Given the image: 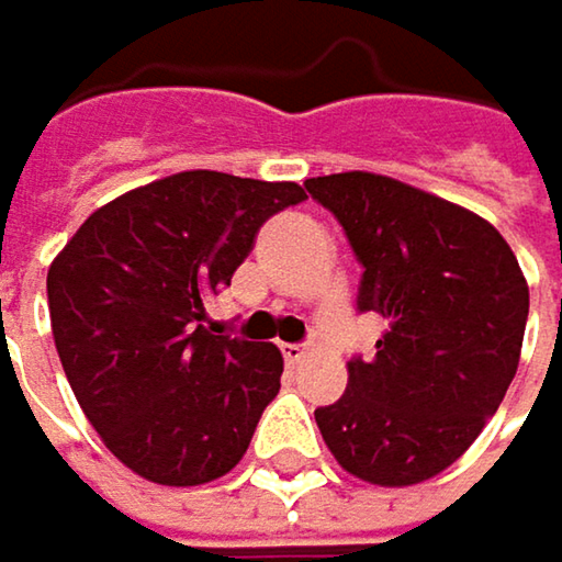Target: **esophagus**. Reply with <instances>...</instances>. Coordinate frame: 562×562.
<instances>
[{"mask_svg":"<svg viewBox=\"0 0 562 562\" xmlns=\"http://www.w3.org/2000/svg\"><path fill=\"white\" fill-rule=\"evenodd\" d=\"M307 350L301 347V344H281V357H284V363H301V357H304Z\"/></svg>","mask_w":562,"mask_h":562,"instance_id":"obj_1","label":"esophagus"}]
</instances>
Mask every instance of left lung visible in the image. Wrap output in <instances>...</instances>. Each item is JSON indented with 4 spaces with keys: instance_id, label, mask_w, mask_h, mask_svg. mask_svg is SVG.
Listing matches in <instances>:
<instances>
[{
    "instance_id": "left-lung-1",
    "label": "left lung",
    "mask_w": 562,
    "mask_h": 562,
    "mask_svg": "<svg viewBox=\"0 0 562 562\" xmlns=\"http://www.w3.org/2000/svg\"><path fill=\"white\" fill-rule=\"evenodd\" d=\"M363 265L357 311L386 321L376 357L350 360L347 393L314 413L357 477L406 487L458 461L497 413L520 360L530 291L481 215L376 172L304 182Z\"/></svg>"
}]
</instances>
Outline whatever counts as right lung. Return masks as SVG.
<instances>
[{
  "label": "right lung",
  "instance_id": "obj_1",
  "mask_svg": "<svg viewBox=\"0 0 562 562\" xmlns=\"http://www.w3.org/2000/svg\"><path fill=\"white\" fill-rule=\"evenodd\" d=\"M297 182L189 169L101 205L48 268L52 334L101 441L146 481L228 474L281 390L274 344L202 327Z\"/></svg>",
  "mask_w": 562,
  "mask_h": 562
}]
</instances>
